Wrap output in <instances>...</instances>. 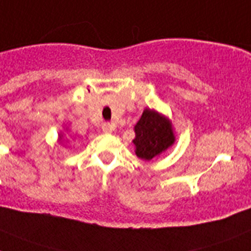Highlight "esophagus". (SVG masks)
<instances>
[{
  "instance_id": "34e87169",
  "label": "esophagus",
  "mask_w": 251,
  "mask_h": 251,
  "mask_svg": "<svg viewBox=\"0 0 251 251\" xmlns=\"http://www.w3.org/2000/svg\"><path fill=\"white\" fill-rule=\"evenodd\" d=\"M113 129H115V126L112 124H109V122H104L102 125V130L103 132H106V134H109V132H112Z\"/></svg>"
}]
</instances>
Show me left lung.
<instances>
[{
  "instance_id": "obj_1",
  "label": "left lung",
  "mask_w": 251,
  "mask_h": 251,
  "mask_svg": "<svg viewBox=\"0 0 251 251\" xmlns=\"http://www.w3.org/2000/svg\"><path fill=\"white\" fill-rule=\"evenodd\" d=\"M134 130L135 139L132 143L135 145V154L144 161L162 154L176 140L171 121L151 108L144 109Z\"/></svg>"
}]
</instances>
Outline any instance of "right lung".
I'll use <instances>...</instances> for the list:
<instances>
[{
    "label": "right lung",
    "instance_id": "obj_1",
    "mask_svg": "<svg viewBox=\"0 0 251 251\" xmlns=\"http://www.w3.org/2000/svg\"><path fill=\"white\" fill-rule=\"evenodd\" d=\"M60 139H61V136H60Z\"/></svg>",
    "mask_w": 251,
    "mask_h": 251
}]
</instances>
